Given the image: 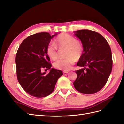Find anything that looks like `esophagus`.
Listing matches in <instances>:
<instances>
[{"instance_id": "1", "label": "esophagus", "mask_w": 124, "mask_h": 124, "mask_svg": "<svg viewBox=\"0 0 124 124\" xmlns=\"http://www.w3.org/2000/svg\"><path fill=\"white\" fill-rule=\"evenodd\" d=\"M69 72V71H63V73L64 74H67V73H68Z\"/></svg>"}]
</instances>
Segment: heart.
<instances>
[{
	"label": "heart",
	"instance_id": "obj_1",
	"mask_svg": "<svg viewBox=\"0 0 124 124\" xmlns=\"http://www.w3.org/2000/svg\"><path fill=\"white\" fill-rule=\"evenodd\" d=\"M55 44L48 45L46 50L47 55L52 59L56 60L59 56L57 47H67L66 56L68 57L57 60L54 64V66L62 70H69L76 62V57L79 58L82 55V44L73 36L67 34L59 35L56 39Z\"/></svg>",
	"mask_w": 124,
	"mask_h": 124
}]
</instances>
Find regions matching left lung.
Listing matches in <instances>:
<instances>
[{"mask_svg":"<svg viewBox=\"0 0 124 124\" xmlns=\"http://www.w3.org/2000/svg\"><path fill=\"white\" fill-rule=\"evenodd\" d=\"M83 47V53L77 64L83 67L76 71L73 84L81 93L93 94L101 90L107 83L113 67L109 45L99 33L88 29L74 31Z\"/></svg>","mask_w":124,"mask_h":124,"instance_id":"left-lung-1","label":"left lung"}]
</instances>
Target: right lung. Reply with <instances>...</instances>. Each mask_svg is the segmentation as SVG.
Masks as SVG:
<instances>
[{
  "instance_id": "1",
  "label": "right lung",
  "mask_w": 124,
  "mask_h": 124,
  "mask_svg": "<svg viewBox=\"0 0 124 124\" xmlns=\"http://www.w3.org/2000/svg\"><path fill=\"white\" fill-rule=\"evenodd\" d=\"M55 35L39 32L29 36L24 40L16 56L17 76L21 86L30 95L41 98L50 95L55 89L62 72L52 67L47 48ZM43 68L50 69L48 74L43 73Z\"/></svg>"
}]
</instances>
